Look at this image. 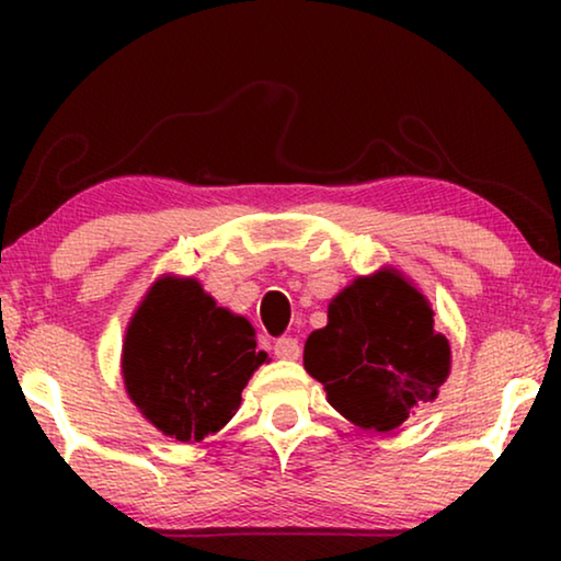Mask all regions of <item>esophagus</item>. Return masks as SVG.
<instances>
[{
	"label": "esophagus",
	"mask_w": 561,
	"mask_h": 561,
	"mask_svg": "<svg viewBox=\"0 0 561 561\" xmlns=\"http://www.w3.org/2000/svg\"><path fill=\"white\" fill-rule=\"evenodd\" d=\"M273 350L280 359H298V355H301V344H298V340H294V336H280Z\"/></svg>",
	"instance_id": "obj_1"
}]
</instances>
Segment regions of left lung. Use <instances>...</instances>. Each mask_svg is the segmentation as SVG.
I'll return each instance as SVG.
<instances>
[{
    "mask_svg": "<svg viewBox=\"0 0 561 561\" xmlns=\"http://www.w3.org/2000/svg\"><path fill=\"white\" fill-rule=\"evenodd\" d=\"M327 319L306 340L304 367L352 424L390 432L439 396L449 342L434 332L426 296L393 267L352 280Z\"/></svg>",
    "mask_w": 561,
    "mask_h": 561,
    "instance_id": "1",
    "label": "left lung"
}]
</instances>
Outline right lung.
<instances>
[{"mask_svg": "<svg viewBox=\"0 0 561 561\" xmlns=\"http://www.w3.org/2000/svg\"><path fill=\"white\" fill-rule=\"evenodd\" d=\"M265 359L248 319L217 306L198 280L163 275L129 319L122 378L158 432L191 444L234 416Z\"/></svg>", "mask_w": 561, "mask_h": 561, "instance_id": "1", "label": "right lung"}]
</instances>
